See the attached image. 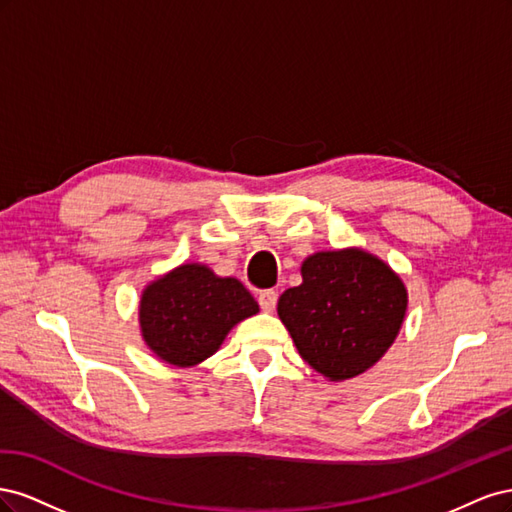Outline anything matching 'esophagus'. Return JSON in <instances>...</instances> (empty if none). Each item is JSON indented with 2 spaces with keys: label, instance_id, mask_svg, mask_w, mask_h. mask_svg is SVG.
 <instances>
[{
  "label": "esophagus",
  "instance_id": "esophagus-1",
  "mask_svg": "<svg viewBox=\"0 0 512 512\" xmlns=\"http://www.w3.org/2000/svg\"><path fill=\"white\" fill-rule=\"evenodd\" d=\"M258 303L262 307V312H273L275 303H277V292L275 290H262L258 294Z\"/></svg>",
  "mask_w": 512,
  "mask_h": 512
}]
</instances>
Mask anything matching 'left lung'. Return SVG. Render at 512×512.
Listing matches in <instances>:
<instances>
[{
	"label": "left lung",
	"instance_id": "8db88e82",
	"mask_svg": "<svg viewBox=\"0 0 512 512\" xmlns=\"http://www.w3.org/2000/svg\"><path fill=\"white\" fill-rule=\"evenodd\" d=\"M301 277L277 301V316L301 359L331 382L374 367L408 312L399 273L363 247H344L307 256Z\"/></svg>",
	"mask_w": 512,
	"mask_h": 512
}]
</instances>
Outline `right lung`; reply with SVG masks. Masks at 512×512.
Wrapping results in <instances>:
<instances>
[{
  "label": "right lung",
  "instance_id": "obj_1",
  "mask_svg": "<svg viewBox=\"0 0 512 512\" xmlns=\"http://www.w3.org/2000/svg\"><path fill=\"white\" fill-rule=\"evenodd\" d=\"M260 312L237 277L183 262L149 282L138 301L147 348L173 367H194L220 350L232 327Z\"/></svg>",
  "mask_w": 512,
  "mask_h": 512
}]
</instances>
